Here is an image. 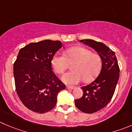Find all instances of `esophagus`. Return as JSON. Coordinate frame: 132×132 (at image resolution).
<instances>
[{
    "instance_id": "esophagus-1",
    "label": "esophagus",
    "mask_w": 132,
    "mask_h": 132,
    "mask_svg": "<svg viewBox=\"0 0 132 132\" xmlns=\"http://www.w3.org/2000/svg\"><path fill=\"white\" fill-rule=\"evenodd\" d=\"M74 88H75V87L71 86H66V89H74Z\"/></svg>"
}]
</instances>
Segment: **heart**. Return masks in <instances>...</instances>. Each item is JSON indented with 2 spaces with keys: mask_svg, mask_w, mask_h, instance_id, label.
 I'll list each match as a JSON object with an SVG mask.
<instances>
[{
  "mask_svg": "<svg viewBox=\"0 0 132 132\" xmlns=\"http://www.w3.org/2000/svg\"><path fill=\"white\" fill-rule=\"evenodd\" d=\"M71 64L72 70L66 73L62 80L68 84H75L82 79L85 82L94 80L101 70L103 61L100 55L82 47L68 48L64 55L57 53L52 59V68L57 74H62Z\"/></svg>",
  "mask_w": 132,
  "mask_h": 132,
  "instance_id": "obj_1",
  "label": "heart"
}]
</instances>
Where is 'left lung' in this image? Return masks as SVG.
I'll return each mask as SVG.
<instances>
[{"label":"left lung","mask_w":132,"mask_h":132,"mask_svg":"<svg viewBox=\"0 0 132 132\" xmlns=\"http://www.w3.org/2000/svg\"><path fill=\"white\" fill-rule=\"evenodd\" d=\"M97 51L102 58L101 71L95 80L82 87V97L75 101L77 108L86 113H93L103 109L114 94L119 78V66L113 51L103 43L92 39L80 40Z\"/></svg>","instance_id":"8db88e82"}]
</instances>
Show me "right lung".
Wrapping results in <instances>:
<instances>
[{
    "label": "right lung",
    "mask_w": 132,
    "mask_h": 132,
    "mask_svg": "<svg viewBox=\"0 0 132 132\" xmlns=\"http://www.w3.org/2000/svg\"><path fill=\"white\" fill-rule=\"evenodd\" d=\"M59 40L32 43L20 50L13 64L15 89L26 108L44 113L57 104V95L66 85L52 71V59L62 48Z\"/></svg>",
    "instance_id": "obj_1"
}]
</instances>
